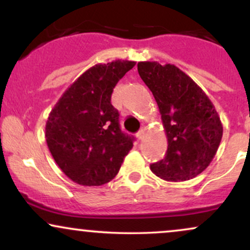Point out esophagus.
<instances>
[{
	"instance_id": "1",
	"label": "esophagus",
	"mask_w": 250,
	"mask_h": 250,
	"mask_svg": "<svg viewBox=\"0 0 250 250\" xmlns=\"http://www.w3.org/2000/svg\"><path fill=\"white\" fill-rule=\"evenodd\" d=\"M146 134H147V130H146V128H142L141 130H140L139 133H137V135H136L137 139H139V140H143V139H145V137H146Z\"/></svg>"
}]
</instances>
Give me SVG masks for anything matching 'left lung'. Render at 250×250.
I'll return each instance as SVG.
<instances>
[{
  "label": "left lung",
  "mask_w": 250,
  "mask_h": 250,
  "mask_svg": "<svg viewBox=\"0 0 250 250\" xmlns=\"http://www.w3.org/2000/svg\"><path fill=\"white\" fill-rule=\"evenodd\" d=\"M137 70L159 105L168 141L166 157L150 170L168 182L193 179L210 165L222 139L213 102L176 65L143 61Z\"/></svg>",
  "instance_id": "8db88e82"
}]
</instances>
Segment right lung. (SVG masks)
Wrapping results in <instances>:
<instances>
[{"label":"right lung","instance_id":"right-lung-1","mask_svg":"<svg viewBox=\"0 0 250 250\" xmlns=\"http://www.w3.org/2000/svg\"><path fill=\"white\" fill-rule=\"evenodd\" d=\"M136 62L99 63L77 77L51 109L45 141L60 169L81 186H102L119 173L133 137L123 134L110 99Z\"/></svg>","mask_w":250,"mask_h":250}]
</instances>
